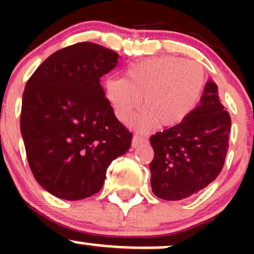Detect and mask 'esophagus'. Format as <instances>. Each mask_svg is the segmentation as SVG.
Here are the masks:
<instances>
[{
	"instance_id": "1",
	"label": "esophagus",
	"mask_w": 254,
	"mask_h": 254,
	"mask_svg": "<svg viewBox=\"0 0 254 254\" xmlns=\"http://www.w3.org/2000/svg\"><path fill=\"white\" fill-rule=\"evenodd\" d=\"M146 141V139L143 136H141V135H134L132 136V146L134 147H137L139 145H141V143H143Z\"/></svg>"
}]
</instances>
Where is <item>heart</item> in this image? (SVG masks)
<instances>
[{
  "mask_svg": "<svg viewBox=\"0 0 254 254\" xmlns=\"http://www.w3.org/2000/svg\"><path fill=\"white\" fill-rule=\"evenodd\" d=\"M205 82V70L198 61L167 55L132 64L125 78H107L103 88L122 123L129 122L142 104L145 109L132 127L145 131L158 123L175 127L186 119L198 104Z\"/></svg>",
  "mask_w": 254,
  "mask_h": 254,
  "instance_id": "b5f03b06",
  "label": "heart"
}]
</instances>
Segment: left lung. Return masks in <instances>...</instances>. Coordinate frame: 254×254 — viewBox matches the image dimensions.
Masks as SVG:
<instances>
[{
  "label": "left lung",
  "mask_w": 254,
  "mask_h": 254,
  "mask_svg": "<svg viewBox=\"0 0 254 254\" xmlns=\"http://www.w3.org/2000/svg\"><path fill=\"white\" fill-rule=\"evenodd\" d=\"M231 118L209 79L200 103L176 127L150 137L151 188L163 200H182L209 186L221 172L229 148Z\"/></svg>",
  "instance_id": "8db88e82"
}]
</instances>
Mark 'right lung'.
<instances>
[{
    "label": "right lung",
    "instance_id": "add662e5",
    "mask_svg": "<svg viewBox=\"0 0 254 254\" xmlns=\"http://www.w3.org/2000/svg\"><path fill=\"white\" fill-rule=\"evenodd\" d=\"M115 51L77 43L50 55L25 84L20 134L38 183L79 200L99 191L107 168L131 145L99 79L118 64Z\"/></svg>",
    "mask_w": 254,
    "mask_h": 254
}]
</instances>
